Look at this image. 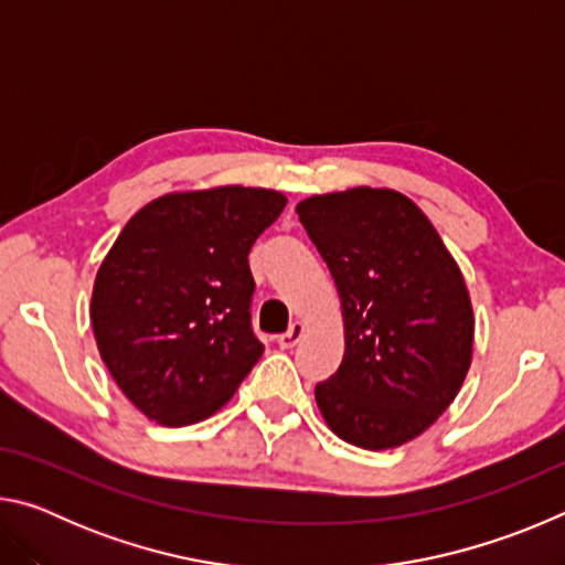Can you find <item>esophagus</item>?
I'll use <instances>...</instances> for the list:
<instances>
[{"instance_id": "34e87169", "label": "esophagus", "mask_w": 565, "mask_h": 565, "mask_svg": "<svg viewBox=\"0 0 565 565\" xmlns=\"http://www.w3.org/2000/svg\"><path fill=\"white\" fill-rule=\"evenodd\" d=\"M301 337H303V323L296 321V323H291L289 331L281 333V337L276 339V341H279V347H281V349H294L296 343L301 341Z\"/></svg>"}]
</instances>
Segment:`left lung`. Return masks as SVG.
Instances as JSON below:
<instances>
[{
  "label": "left lung",
  "instance_id": "left-lung-1",
  "mask_svg": "<svg viewBox=\"0 0 565 565\" xmlns=\"http://www.w3.org/2000/svg\"><path fill=\"white\" fill-rule=\"evenodd\" d=\"M296 214L341 299L343 361L313 391L323 420L366 451L414 441L451 406L473 359L461 269L396 189L313 194Z\"/></svg>",
  "mask_w": 565,
  "mask_h": 565
}]
</instances>
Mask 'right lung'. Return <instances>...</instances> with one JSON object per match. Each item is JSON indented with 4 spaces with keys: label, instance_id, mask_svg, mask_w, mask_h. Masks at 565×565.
I'll return each mask as SVG.
<instances>
[{
    "label": "right lung",
    "instance_id": "1",
    "mask_svg": "<svg viewBox=\"0 0 565 565\" xmlns=\"http://www.w3.org/2000/svg\"><path fill=\"white\" fill-rule=\"evenodd\" d=\"M284 206L262 186L171 191L121 228L89 317L102 361L147 418L179 428L214 416L262 359L248 252Z\"/></svg>",
    "mask_w": 565,
    "mask_h": 565
}]
</instances>
